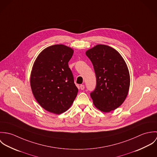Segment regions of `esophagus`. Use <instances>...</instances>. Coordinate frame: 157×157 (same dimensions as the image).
<instances>
[{
    "label": "esophagus",
    "mask_w": 157,
    "mask_h": 157,
    "mask_svg": "<svg viewBox=\"0 0 157 157\" xmlns=\"http://www.w3.org/2000/svg\"><path fill=\"white\" fill-rule=\"evenodd\" d=\"M80 88L81 90H84V89H85V86L83 85H81L80 86Z\"/></svg>",
    "instance_id": "1"
}]
</instances>
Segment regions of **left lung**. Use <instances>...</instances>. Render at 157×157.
Returning a JSON list of instances; mask_svg holds the SVG:
<instances>
[{
    "label": "left lung",
    "mask_w": 157,
    "mask_h": 157,
    "mask_svg": "<svg viewBox=\"0 0 157 157\" xmlns=\"http://www.w3.org/2000/svg\"><path fill=\"white\" fill-rule=\"evenodd\" d=\"M86 54L96 76L95 88L90 94L95 106L104 112L115 110L124 102L129 89L126 62L118 51L107 45H96Z\"/></svg>",
    "instance_id": "1"
}]
</instances>
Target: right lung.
Segmentation results:
<instances>
[{
	"label": "right lung",
	"instance_id": "1",
	"mask_svg": "<svg viewBox=\"0 0 157 157\" xmlns=\"http://www.w3.org/2000/svg\"><path fill=\"white\" fill-rule=\"evenodd\" d=\"M73 53L65 45H52L43 50L34 63L30 78L32 92L39 105L49 112H65L77 95L68 66Z\"/></svg>",
	"mask_w": 157,
	"mask_h": 157
}]
</instances>
